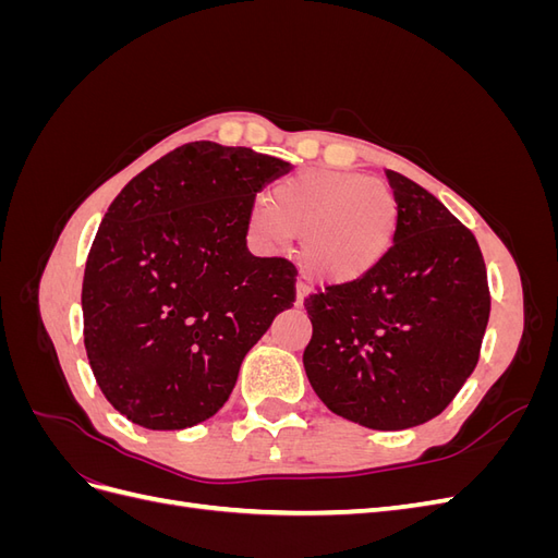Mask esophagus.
<instances>
[{"instance_id": "esophagus-1", "label": "esophagus", "mask_w": 558, "mask_h": 558, "mask_svg": "<svg viewBox=\"0 0 558 558\" xmlns=\"http://www.w3.org/2000/svg\"><path fill=\"white\" fill-rule=\"evenodd\" d=\"M295 291H298V302H302V300H305V298L310 295V283L300 277V279L295 281Z\"/></svg>"}]
</instances>
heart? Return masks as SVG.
Instances as JSON below:
<instances>
[{
    "label": "heart",
    "instance_id": "1",
    "mask_svg": "<svg viewBox=\"0 0 558 558\" xmlns=\"http://www.w3.org/2000/svg\"><path fill=\"white\" fill-rule=\"evenodd\" d=\"M248 211V232L269 251L300 238V260L318 281L344 283L377 267L393 242L398 202L384 181L302 170Z\"/></svg>",
    "mask_w": 558,
    "mask_h": 558
}]
</instances>
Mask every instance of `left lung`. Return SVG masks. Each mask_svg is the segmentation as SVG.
<instances>
[{"label": "left lung", "instance_id": "obj_1", "mask_svg": "<svg viewBox=\"0 0 558 558\" xmlns=\"http://www.w3.org/2000/svg\"><path fill=\"white\" fill-rule=\"evenodd\" d=\"M393 246L367 275L305 298L310 384L326 408L375 430L440 414L472 375L492 312L480 244L440 199L386 170Z\"/></svg>", "mask_w": 558, "mask_h": 558}]
</instances>
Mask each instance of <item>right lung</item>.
<instances>
[{
  "label": "right lung",
  "mask_w": 558,
  "mask_h": 558,
  "mask_svg": "<svg viewBox=\"0 0 558 558\" xmlns=\"http://www.w3.org/2000/svg\"><path fill=\"white\" fill-rule=\"evenodd\" d=\"M291 162L191 142L111 202L83 275L97 386L132 424L179 430L223 408L246 351L293 307L298 269L246 248L248 211Z\"/></svg>",
  "instance_id": "add662e5"
}]
</instances>
